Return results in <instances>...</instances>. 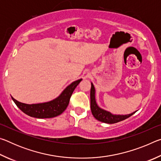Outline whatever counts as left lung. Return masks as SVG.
I'll return each instance as SVG.
<instances>
[{
	"label": "left lung",
	"mask_w": 161,
	"mask_h": 161,
	"mask_svg": "<svg viewBox=\"0 0 161 161\" xmlns=\"http://www.w3.org/2000/svg\"><path fill=\"white\" fill-rule=\"evenodd\" d=\"M90 99L91 110L92 114H93L95 119H97L98 121L103 122V123L115 124L117 123V122L121 121L123 120L128 119L136 112V111H135V112L127 114V115H114V114L108 112V111L101 108L96 102V99H95V89L92 83L90 91Z\"/></svg>",
	"instance_id": "8db88e82"
}]
</instances>
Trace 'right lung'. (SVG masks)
Wrapping results in <instances>:
<instances>
[{"label": "right lung", "mask_w": 161, "mask_h": 161, "mask_svg": "<svg viewBox=\"0 0 161 161\" xmlns=\"http://www.w3.org/2000/svg\"><path fill=\"white\" fill-rule=\"evenodd\" d=\"M81 80H82L80 79L72 82L58 97L48 102L27 104L18 102L13 97H11L17 107L27 115L37 119L53 118L60 115L66 109L73 92Z\"/></svg>", "instance_id": "1"}]
</instances>
